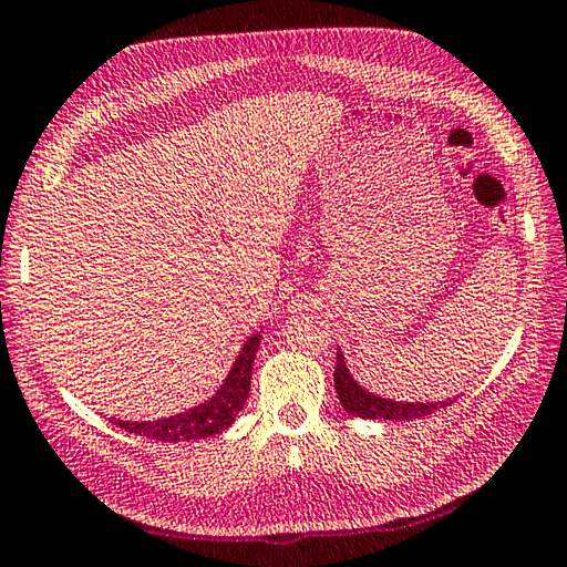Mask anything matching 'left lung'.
<instances>
[{
	"label": "left lung",
	"instance_id": "8db88e82",
	"mask_svg": "<svg viewBox=\"0 0 567 567\" xmlns=\"http://www.w3.org/2000/svg\"><path fill=\"white\" fill-rule=\"evenodd\" d=\"M336 392L338 400L343 404V410L348 414L362 416V420H390V422H402V420H420V416L432 414L434 410L446 408L452 404V400L446 402H394V400H384L378 398V394L365 392L360 384L352 380L350 370L346 368V358L343 352L338 350L336 358Z\"/></svg>",
	"mask_w": 567,
	"mask_h": 567
}]
</instances>
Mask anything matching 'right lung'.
Segmentation results:
<instances>
[{"instance_id": "1", "label": "right lung", "mask_w": 567, "mask_h": 567, "mask_svg": "<svg viewBox=\"0 0 567 567\" xmlns=\"http://www.w3.org/2000/svg\"><path fill=\"white\" fill-rule=\"evenodd\" d=\"M259 343H261L259 333H254L247 343H244L237 362H234L229 370L227 380H224L221 388L215 392V398H209L207 402H202L197 408H192L183 414L165 416V420H155V422L115 420V424L125 432L147 436V440H157V442H189V440H205V436L219 434L221 430H227L234 420H237L244 402L249 398L251 368H254V358H256V350H259Z\"/></svg>"}]
</instances>
